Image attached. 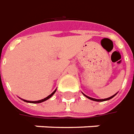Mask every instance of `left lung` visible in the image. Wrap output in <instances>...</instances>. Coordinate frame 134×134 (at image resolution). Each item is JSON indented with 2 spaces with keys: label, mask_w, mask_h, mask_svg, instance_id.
I'll use <instances>...</instances> for the list:
<instances>
[{
  "label": "left lung",
  "mask_w": 134,
  "mask_h": 134,
  "mask_svg": "<svg viewBox=\"0 0 134 134\" xmlns=\"http://www.w3.org/2000/svg\"><path fill=\"white\" fill-rule=\"evenodd\" d=\"M83 95L85 96V97H87V98H89V99H90V100H95V101H104V100H109V99H111V98H112L113 97L115 96L116 95H117V93L115 94L114 96H112L111 97H109V98H105V99H96V98H90V97L89 96H86V95H85V94L83 93Z\"/></svg>",
  "instance_id": "obj_1"
}]
</instances>
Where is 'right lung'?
<instances>
[{
  "label": "right lung",
  "instance_id": "1",
  "mask_svg": "<svg viewBox=\"0 0 134 134\" xmlns=\"http://www.w3.org/2000/svg\"><path fill=\"white\" fill-rule=\"evenodd\" d=\"M55 92H56V90L52 93H51L49 96H48L47 98H44V99H41V100H36V101H30V100H24V99H22L23 100H24L25 102H27V103H32V104H38V103H41V102H44V101H45V100H48L49 98H50L53 95H54V93H55Z\"/></svg>",
  "mask_w": 134,
  "mask_h": 134
}]
</instances>
